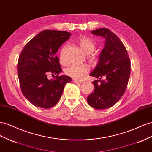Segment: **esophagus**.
Masks as SVG:
<instances>
[{
	"label": "esophagus",
	"instance_id": "obj_1",
	"mask_svg": "<svg viewBox=\"0 0 152 152\" xmlns=\"http://www.w3.org/2000/svg\"><path fill=\"white\" fill-rule=\"evenodd\" d=\"M73 81H74V83H76V84H82V83H83V82H82V81H80V80H74Z\"/></svg>",
	"mask_w": 152,
	"mask_h": 152
}]
</instances>
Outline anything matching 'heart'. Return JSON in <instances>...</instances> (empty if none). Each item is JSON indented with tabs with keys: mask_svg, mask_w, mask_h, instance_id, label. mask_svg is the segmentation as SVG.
I'll return each instance as SVG.
<instances>
[{
	"mask_svg": "<svg viewBox=\"0 0 152 152\" xmlns=\"http://www.w3.org/2000/svg\"><path fill=\"white\" fill-rule=\"evenodd\" d=\"M79 44L82 49L86 54H89L95 50L96 45L95 42L88 37L83 36L79 39ZM60 61L62 64L66 63L63 59V56H61ZM89 72V67L86 64H73L69 66L65 70V73L73 79L77 80H82L87 75Z\"/></svg>",
	"mask_w": 152,
	"mask_h": 152,
	"instance_id": "b5f03b06",
	"label": "heart"
}]
</instances>
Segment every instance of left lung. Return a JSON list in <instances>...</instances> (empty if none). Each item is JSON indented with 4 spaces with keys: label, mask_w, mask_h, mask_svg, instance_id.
I'll return each instance as SVG.
<instances>
[{
    "label": "left lung",
    "mask_w": 152,
    "mask_h": 152,
    "mask_svg": "<svg viewBox=\"0 0 152 152\" xmlns=\"http://www.w3.org/2000/svg\"><path fill=\"white\" fill-rule=\"evenodd\" d=\"M91 33L105 40L96 66L90 74L99 80L93 82L95 89L87 101L93 108L105 109L117 103L124 95L130 77V61L124 43L108 28H100Z\"/></svg>",
    "instance_id": "8db88e82"
}]
</instances>
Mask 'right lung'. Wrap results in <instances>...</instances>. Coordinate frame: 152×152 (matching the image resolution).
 <instances>
[{"instance_id":"right-lung-1","label":"right lung","mask_w":152,"mask_h":152,"mask_svg":"<svg viewBox=\"0 0 152 152\" xmlns=\"http://www.w3.org/2000/svg\"><path fill=\"white\" fill-rule=\"evenodd\" d=\"M70 36L66 31L45 30L23 47L18 61V76L23 95L34 105L43 109L54 107L64 86L72 80L68 76L58 75L62 69L56 55ZM49 73L56 75L55 79L48 80Z\"/></svg>"}]
</instances>
